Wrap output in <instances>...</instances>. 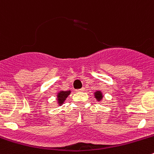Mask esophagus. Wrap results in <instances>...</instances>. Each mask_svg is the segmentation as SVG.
Returning a JSON list of instances; mask_svg holds the SVG:
<instances>
[{"instance_id": "1", "label": "esophagus", "mask_w": 154, "mask_h": 154, "mask_svg": "<svg viewBox=\"0 0 154 154\" xmlns=\"http://www.w3.org/2000/svg\"><path fill=\"white\" fill-rule=\"evenodd\" d=\"M75 91H76V92H82V91H85V88H80V89H77Z\"/></svg>"}]
</instances>
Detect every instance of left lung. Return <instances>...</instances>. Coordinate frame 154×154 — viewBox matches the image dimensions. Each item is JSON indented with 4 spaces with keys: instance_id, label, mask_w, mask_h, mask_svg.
I'll use <instances>...</instances> for the list:
<instances>
[{
    "instance_id": "left-lung-1",
    "label": "left lung",
    "mask_w": 154,
    "mask_h": 154,
    "mask_svg": "<svg viewBox=\"0 0 154 154\" xmlns=\"http://www.w3.org/2000/svg\"><path fill=\"white\" fill-rule=\"evenodd\" d=\"M95 97L98 100H100L102 98H103V95H102L101 92L100 91H97V92L95 93Z\"/></svg>"
}]
</instances>
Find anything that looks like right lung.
I'll list each match as a JSON object with an SVG mask.
<instances>
[{"label": "right lung", "instance_id": "1", "mask_svg": "<svg viewBox=\"0 0 154 154\" xmlns=\"http://www.w3.org/2000/svg\"><path fill=\"white\" fill-rule=\"evenodd\" d=\"M70 94V91H61V92L57 94V98H58V102L60 104H62V103L64 102V100H66V97L69 95Z\"/></svg>", "mask_w": 154, "mask_h": 154}]
</instances>
